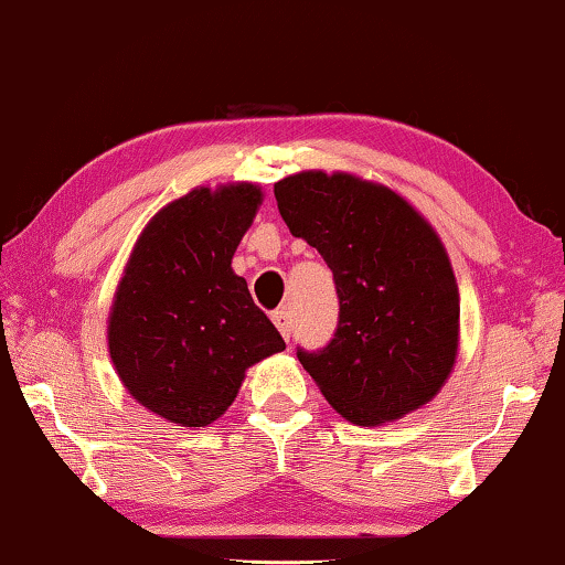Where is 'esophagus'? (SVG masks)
Segmentation results:
<instances>
[{"label": "esophagus", "mask_w": 565, "mask_h": 565, "mask_svg": "<svg viewBox=\"0 0 565 565\" xmlns=\"http://www.w3.org/2000/svg\"><path fill=\"white\" fill-rule=\"evenodd\" d=\"M273 323L277 326V331L285 338V341H290V333H292V320H290V312L288 310H275L273 312Z\"/></svg>", "instance_id": "1"}]
</instances>
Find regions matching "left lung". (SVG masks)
Here are the masks:
<instances>
[{"instance_id": "left-lung-1", "label": "left lung", "mask_w": 565, "mask_h": 565, "mask_svg": "<svg viewBox=\"0 0 565 565\" xmlns=\"http://www.w3.org/2000/svg\"><path fill=\"white\" fill-rule=\"evenodd\" d=\"M275 199L331 267L338 295L335 333L320 351L298 349L302 369L359 427L419 409L457 355L459 295L437 234L392 189L351 173H295Z\"/></svg>"}]
</instances>
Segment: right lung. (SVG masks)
Returning <instances> with one entry per match:
<instances>
[{
  "mask_svg": "<svg viewBox=\"0 0 565 565\" xmlns=\"http://www.w3.org/2000/svg\"><path fill=\"white\" fill-rule=\"evenodd\" d=\"M255 184L194 189L153 216L120 277L108 349L138 404L179 427L230 409L245 371L285 349L232 255L255 220Z\"/></svg>",
  "mask_w": 565,
  "mask_h": 565,
  "instance_id": "obj_1",
  "label": "right lung"
}]
</instances>
